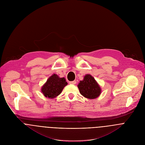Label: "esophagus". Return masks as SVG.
Masks as SVG:
<instances>
[{"instance_id": "obj_1", "label": "esophagus", "mask_w": 145, "mask_h": 145, "mask_svg": "<svg viewBox=\"0 0 145 145\" xmlns=\"http://www.w3.org/2000/svg\"><path fill=\"white\" fill-rule=\"evenodd\" d=\"M76 83V80H74V81H72V82H69V84H75Z\"/></svg>"}]
</instances>
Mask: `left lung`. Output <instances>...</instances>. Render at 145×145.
Here are the masks:
<instances>
[{
	"label": "left lung",
	"mask_w": 145,
	"mask_h": 145,
	"mask_svg": "<svg viewBox=\"0 0 145 145\" xmlns=\"http://www.w3.org/2000/svg\"><path fill=\"white\" fill-rule=\"evenodd\" d=\"M80 94L88 99H94L100 95L101 89L93 77L88 74L78 85Z\"/></svg>",
	"instance_id": "left-lung-1"
}]
</instances>
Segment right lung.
Listing matches in <instances>:
<instances>
[{
	"mask_svg": "<svg viewBox=\"0 0 145 145\" xmlns=\"http://www.w3.org/2000/svg\"><path fill=\"white\" fill-rule=\"evenodd\" d=\"M67 84L65 78H60L56 74H52L48 79L41 88V92L45 97L54 99L59 95L63 89Z\"/></svg>",
	"mask_w": 145,
	"mask_h": 145,
	"instance_id": "obj_1",
	"label": "right lung"
}]
</instances>
